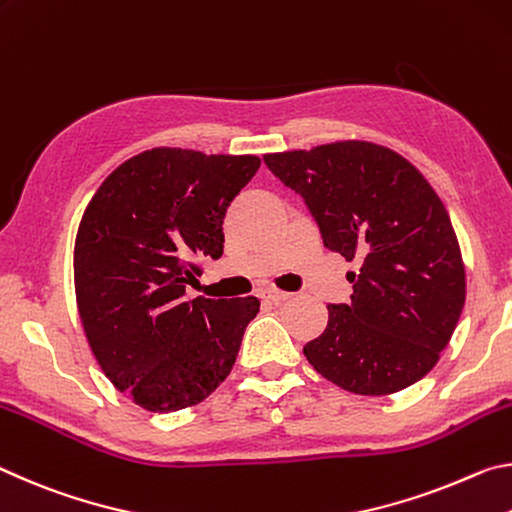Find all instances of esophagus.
<instances>
[{
  "instance_id": "34e87169",
  "label": "esophagus",
  "mask_w": 512,
  "mask_h": 512,
  "mask_svg": "<svg viewBox=\"0 0 512 512\" xmlns=\"http://www.w3.org/2000/svg\"><path fill=\"white\" fill-rule=\"evenodd\" d=\"M265 301H272V304H281V301L290 299V292H283V290H265L261 295Z\"/></svg>"
}]
</instances>
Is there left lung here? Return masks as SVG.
I'll return each instance as SVG.
<instances>
[{
	"mask_svg": "<svg viewBox=\"0 0 512 512\" xmlns=\"http://www.w3.org/2000/svg\"><path fill=\"white\" fill-rule=\"evenodd\" d=\"M304 197L324 245L360 261L349 304L304 354L354 395H392L420 381L449 345L465 306V265L449 213L404 156L365 140L265 154Z\"/></svg>",
	"mask_w": 512,
	"mask_h": 512,
	"instance_id": "obj_1",
	"label": "left lung"
}]
</instances>
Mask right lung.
Returning <instances> with one entry per match:
<instances>
[{"mask_svg":"<svg viewBox=\"0 0 512 512\" xmlns=\"http://www.w3.org/2000/svg\"><path fill=\"white\" fill-rule=\"evenodd\" d=\"M258 156L156 147L108 174L74 240L88 345L117 390L149 413L204 401L231 374L261 301L188 299L199 258H220L226 208Z\"/></svg>","mask_w":512,"mask_h":512,"instance_id":"right-lung-1","label":"right lung"}]
</instances>
